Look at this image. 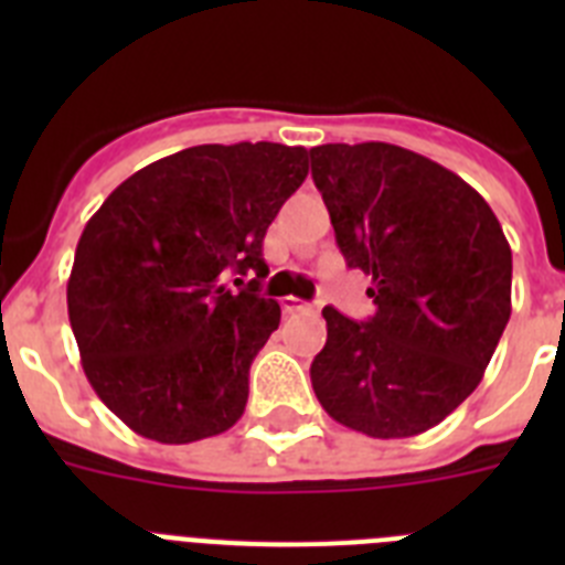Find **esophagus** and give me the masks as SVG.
I'll return each mask as SVG.
<instances>
[{
  "instance_id": "34e87169",
  "label": "esophagus",
  "mask_w": 565,
  "mask_h": 565,
  "mask_svg": "<svg viewBox=\"0 0 565 565\" xmlns=\"http://www.w3.org/2000/svg\"><path fill=\"white\" fill-rule=\"evenodd\" d=\"M282 308H286L288 313H299V311H311V302H306V299L299 297H286L282 299Z\"/></svg>"
}]
</instances>
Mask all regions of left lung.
I'll return each mask as SVG.
<instances>
[{"mask_svg":"<svg viewBox=\"0 0 565 565\" xmlns=\"http://www.w3.org/2000/svg\"><path fill=\"white\" fill-rule=\"evenodd\" d=\"M311 178L348 268L373 277L367 322L328 306L311 384L371 438L430 430L476 391L512 313V252L495 212L441 163L393 143H322Z\"/></svg>","mask_w":565,"mask_h":565,"instance_id":"left-lung-1","label":"left lung"}]
</instances>
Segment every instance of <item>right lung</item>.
Here are the masks:
<instances>
[{"label":"right lung","instance_id":"1","mask_svg":"<svg viewBox=\"0 0 565 565\" xmlns=\"http://www.w3.org/2000/svg\"><path fill=\"white\" fill-rule=\"evenodd\" d=\"M306 174L302 147L203 143L138 169L89 217L70 326L93 391L129 430L189 444L243 416L248 367L279 326L277 299L259 297L263 237ZM228 273L255 279L228 292Z\"/></svg>","mask_w":565,"mask_h":565}]
</instances>
